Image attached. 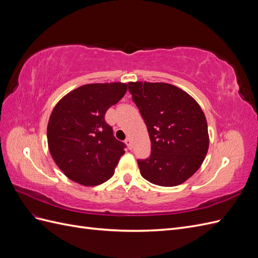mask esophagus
<instances>
[{
	"mask_svg": "<svg viewBox=\"0 0 258 258\" xmlns=\"http://www.w3.org/2000/svg\"><path fill=\"white\" fill-rule=\"evenodd\" d=\"M124 143H126V145L128 146L129 150H131V148H132V141H131V139H130V138H127L126 141H124Z\"/></svg>",
	"mask_w": 258,
	"mask_h": 258,
	"instance_id": "esophagus-1",
	"label": "esophagus"
}]
</instances>
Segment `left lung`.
Listing matches in <instances>:
<instances>
[{
    "label": "left lung",
    "instance_id": "8db88e82",
    "mask_svg": "<svg viewBox=\"0 0 258 258\" xmlns=\"http://www.w3.org/2000/svg\"><path fill=\"white\" fill-rule=\"evenodd\" d=\"M129 91L152 143L150 158L138 160L141 175L158 186L184 183L201 167L209 150L204 111L188 93L171 84L130 82Z\"/></svg>",
    "mask_w": 258,
    "mask_h": 258
}]
</instances>
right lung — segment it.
Returning <instances> with one entry per match:
<instances>
[{"label":"right lung","mask_w":258,"mask_h":258,"mask_svg":"<svg viewBox=\"0 0 258 258\" xmlns=\"http://www.w3.org/2000/svg\"><path fill=\"white\" fill-rule=\"evenodd\" d=\"M126 83L87 84L61 98L47 126L48 148L63 174L83 186H97L114 174L124 145L104 120L124 96Z\"/></svg>","instance_id":"add662e5"}]
</instances>
